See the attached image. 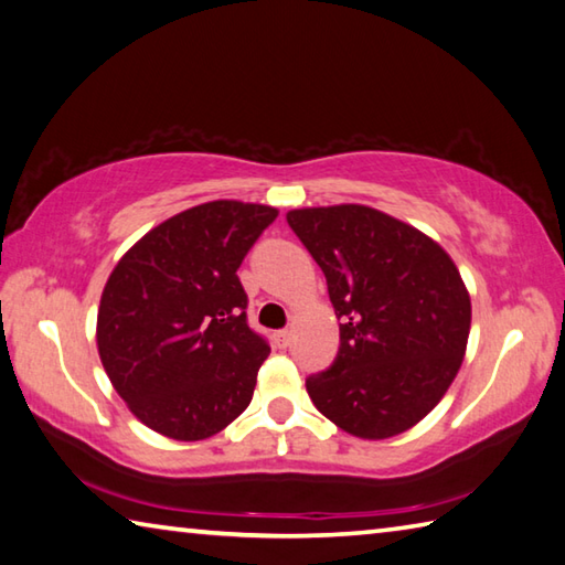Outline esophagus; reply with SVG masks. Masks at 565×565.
Masks as SVG:
<instances>
[{"label": "esophagus", "mask_w": 565, "mask_h": 565, "mask_svg": "<svg viewBox=\"0 0 565 565\" xmlns=\"http://www.w3.org/2000/svg\"><path fill=\"white\" fill-rule=\"evenodd\" d=\"M291 338H294V333L289 331V328H284V331H276V343L284 345V348L291 343Z\"/></svg>", "instance_id": "1"}]
</instances>
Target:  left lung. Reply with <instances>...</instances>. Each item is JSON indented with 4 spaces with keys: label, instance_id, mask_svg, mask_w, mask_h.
<instances>
[{
    "label": "left lung",
    "instance_id": "obj_1",
    "mask_svg": "<svg viewBox=\"0 0 565 565\" xmlns=\"http://www.w3.org/2000/svg\"><path fill=\"white\" fill-rule=\"evenodd\" d=\"M321 266L341 345L306 390L331 423L387 439L433 409L465 358L471 303L455 262L409 224L363 204L286 214Z\"/></svg>",
    "mask_w": 565,
    "mask_h": 565
}]
</instances>
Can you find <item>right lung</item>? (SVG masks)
Segmentation results:
<instances>
[{
	"instance_id": "add662e5",
	"label": "right lung",
	"mask_w": 565,
	"mask_h": 565,
	"mask_svg": "<svg viewBox=\"0 0 565 565\" xmlns=\"http://www.w3.org/2000/svg\"><path fill=\"white\" fill-rule=\"evenodd\" d=\"M274 207L217 200L150 230L100 296L98 353L130 413L156 433L194 443L252 403L269 343L249 328L244 256Z\"/></svg>"
}]
</instances>
